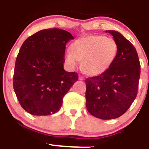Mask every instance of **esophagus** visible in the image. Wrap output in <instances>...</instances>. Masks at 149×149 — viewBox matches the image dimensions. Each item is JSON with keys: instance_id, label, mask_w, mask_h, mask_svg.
<instances>
[{"instance_id": "obj_1", "label": "esophagus", "mask_w": 149, "mask_h": 149, "mask_svg": "<svg viewBox=\"0 0 149 149\" xmlns=\"http://www.w3.org/2000/svg\"><path fill=\"white\" fill-rule=\"evenodd\" d=\"M79 79L81 80V81H84V80L85 79H84V77L83 76H81V75H79Z\"/></svg>"}]
</instances>
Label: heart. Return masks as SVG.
Instances as JSON below:
<instances>
[{
    "label": "heart",
    "instance_id": "b5f03b06",
    "mask_svg": "<svg viewBox=\"0 0 149 149\" xmlns=\"http://www.w3.org/2000/svg\"><path fill=\"white\" fill-rule=\"evenodd\" d=\"M118 52L113 38L104 36H86L72 43L70 50L65 53V61L72 67L82 61V70L89 75L104 72L110 67Z\"/></svg>",
    "mask_w": 149,
    "mask_h": 149
}]
</instances>
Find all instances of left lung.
Wrapping results in <instances>:
<instances>
[{"label":"left lung","mask_w":149,"mask_h":149,"mask_svg":"<svg viewBox=\"0 0 149 149\" xmlns=\"http://www.w3.org/2000/svg\"><path fill=\"white\" fill-rule=\"evenodd\" d=\"M105 32L113 37L118 52L106 71L86 79V104L93 116L109 120L122 116L137 97L140 63L136 49L123 35L115 31Z\"/></svg>","instance_id":"left-lung-1"}]
</instances>
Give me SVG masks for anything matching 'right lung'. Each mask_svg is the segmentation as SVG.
Segmentation results:
<instances>
[{"label": "right lung", "mask_w": 149, "mask_h": 149, "mask_svg": "<svg viewBox=\"0 0 149 149\" xmlns=\"http://www.w3.org/2000/svg\"><path fill=\"white\" fill-rule=\"evenodd\" d=\"M72 39L65 30L49 29L23 43L16 59L13 87L27 112L47 116L61 109L64 95L78 80L77 73L63 68L66 44Z\"/></svg>", "instance_id": "add662e5"}]
</instances>
